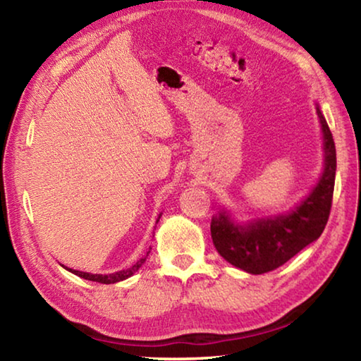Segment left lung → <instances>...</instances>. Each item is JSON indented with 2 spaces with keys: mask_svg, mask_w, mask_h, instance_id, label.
<instances>
[{
  "mask_svg": "<svg viewBox=\"0 0 361 361\" xmlns=\"http://www.w3.org/2000/svg\"><path fill=\"white\" fill-rule=\"evenodd\" d=\"M325 145V170L307 199L288 215L235 224L226 212L212 219V239L218 253L250 274H266L285 264L319 239L328 223L336 176V146L331 130L317 106Z\"/></svg>",
  "mask_w": 361,
  "mask_h": 361,
  "instance_id": "1",
  "label": "left lung"
}]
</instances>
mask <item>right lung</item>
Wrapping results in <instances>:
<instances>
[{
  "instance_id": "1",
  "label": "right lung",
  "mask_w": 361,
  "mask_h": 361,
  "mask_svg": "<svg viewBox=\"0 0 361 361\" xmlns=\"http://www.w3.org/2000/svg\"><path fill=\"white\" fill-rule=\"evenodd\" d=\"M159 221V219H157ZM148 256V253H146ZM146 256H143L142 259L137 261L135 264L132 267L126 269V271H119V272H114V274H108V276H102V274H89V272H81V271H75V269H68L70 272L75 274V276L85 279V280H92V282H99V283H116V282H121V280H126L129 279L130 276H133L138 271V267H142L143 262L146 261Z\"/></svg>"
}]
</instances>
